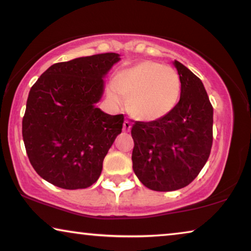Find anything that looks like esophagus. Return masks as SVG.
Masks as SVG:
<instances>
[{
    "label": "esophagus",
    "instance_id": "obj_1",
    "mask_svg": "<svg viewBox=\"0 0 251 251\" xmlns=\"http://www.w3.org/2000/svg\"><path fill=\"white\" fill-rule=\"evenodd\" d=\"M123 128H124V132H129L130 128H132V123L126 119V121L124 122V124H123Z\"/></svg>",
    "mask_w": 251,
    "mask_h": 251
}]
</instances>
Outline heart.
I'll return each instance as SVG.
<instances>
[{
  "label": "heart",
  "mask_w": 251,
  "mask_h": 251,
  "mask_svg": "<svg viewBox=\"0 0 251 251\" xmlns=\"http://www.w3.org/2000/svg\"><path fill=\"white\" fill-rule=\"evenodd\" d=\"M181 83L174 67L143 61L116 74L108 87V96L116 104L128 98V110L141 121L164 118L179 101Z\"/></svg>",
  "instance_id": "obj_1"
}]
</instances>
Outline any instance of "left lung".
Here are the masks:
<instances>
[{
	"label": "left lung",
	"instance_id": "1",
	"mask_svg": "<svg viewBox=\"0 0 251 251\" xmlns=\"http://www.w3.org/2000/svg\"><path fill=\"white\" fill-rule=\"evenodd\" d=\"M180 99L153 122H134L133 170L145 187L171 192L188 186L206 163L213 143V107L201 78L178 61Z\"/></svg>",
	"mask_w": 251,
	"mask_h": 251
}]
</instances>
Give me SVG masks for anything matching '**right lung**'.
<instances>
[{
    "instance_id": "add662e5",
    "label": "right lung",
    "mask_w": 251,
    "mask_h": 251,
    "mask_svg": "<svg viewBox=\"0 0 251 251\" xmlns=\"http://www.w3.org/2000/svg\"><path fill=\"white\" fill-rule=\"evenodd\" d=\"M119 59L106 53L56 63L30 89L22 137L33 169L54 186L80 189L98 180L124 115L104 114L95 103Z\"/></svg>"
}]
</instances>
